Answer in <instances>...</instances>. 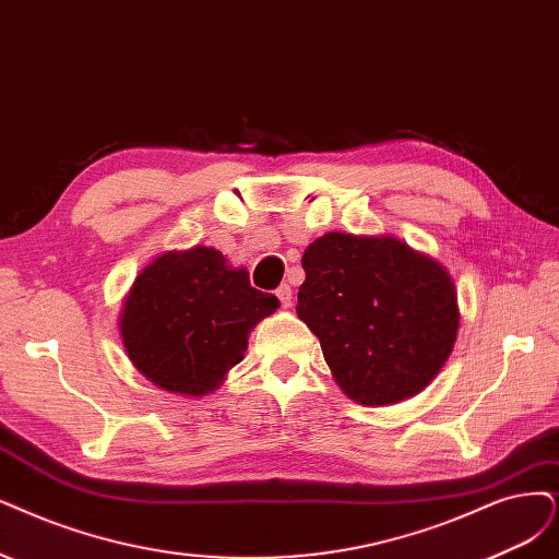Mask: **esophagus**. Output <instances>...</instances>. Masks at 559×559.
Listing matches in <instances>:
<instances>
[{
	"label": "esophagus",
	"instance_id": "34e87169",
	"mask_svg": "<svg viewBox=\"0 0 559 559\" xmlns=\"http://www.w3.org/2000/svg\"><path fill=\"white\" fill-rule=\"evenodd\" d=\"M276 297H278L283 308H290L293 306V287L290 285H281L278 290H276Z\"/></svg>",
	"mask_w": 559,
	"mask_h": 559
}]
</instances>
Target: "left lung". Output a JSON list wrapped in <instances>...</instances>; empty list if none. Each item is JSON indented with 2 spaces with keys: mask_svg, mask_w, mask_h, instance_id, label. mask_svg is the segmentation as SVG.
<instances>
[{
  "mask_svg": "<svg viewBox=\"0 0 559 559\" xmlns=\"http://www.w3.org/2000/svg\"><path fill=\"white\" fill-rule=\"evenodd\" d=\"M297 316L343 394L380 407L417 396L459 336L456 283L396 237L326 233L304 251Z\"/></svg>",
  "mask_w": 559,
  "mask_h": 559,
  "instance_id": "obj_1",
  "label": "left lung"
}]
</instances>
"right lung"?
<instances>
[{
  "label": "right lung",
  "instance_id": "1",
  "mask_svg": "<svg viewBox=\"0 0 559 559\" xmlns=\"http://www.w3.org/2000/svg\"><path fill=\"white\" fill-rule=\"evenodd\" d=\"M278 299L251 287L212 246L154 258L121 301L119 336L140 373L177 396L202 399L243 359L251 329Z\"/></svg>",
  "mask_w": 559,
  "mask_h": 559
}]
</instances>
